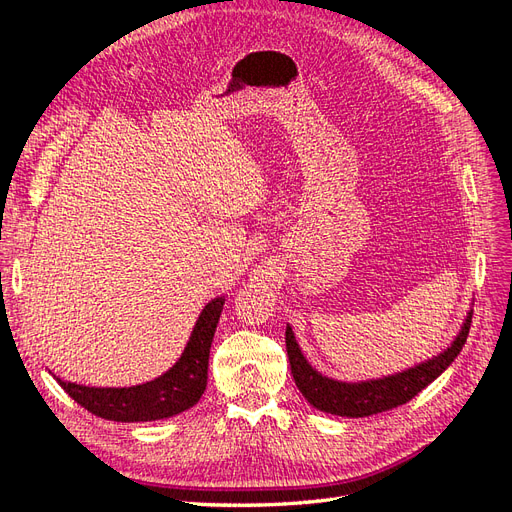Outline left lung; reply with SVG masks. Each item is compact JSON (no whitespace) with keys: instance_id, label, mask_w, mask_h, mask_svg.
I'll return each mask as SVG.
<instances>
[{"instance_id":"obj_1","label":"left lung","mask_w":512,"mask_h":512,"mask_svg":"<svg viewBox=\"0 0 512 512\" xmlns=\"http://www.w3.org/2000/svg\"><path fill=\"white\" fill-rule=\"evenodd\" d=\"M472 322V307L468 309L466 318L451 346L431 356L427 361L416 363L414 367L401 369L397 374L382 376V378H369V380H335L324 376L312 363L305 359V354L294 337L290 324H286V350L294 384L303 393V397L312 404L316 410L335 414V416H348V418H361L371 416L378 412L393 410L401 404H406L414 395L421 393L425 386L436 380L444 369H448L457 354L466 344Z\"/></svg>"}]
</instances>
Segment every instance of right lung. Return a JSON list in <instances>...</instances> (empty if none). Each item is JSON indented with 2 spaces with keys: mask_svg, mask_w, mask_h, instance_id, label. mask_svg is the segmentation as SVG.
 <instances>
[{
  "mask_svg": "<svg viewBox=\"0 0 512 512\" xmlns=\"http://www.w3.org/2000/svg\"><path fill=\"white\" fill-rule=\"evenodd\" d=\"M224 301L222 294L203 307L177 363L158 378L136 386H85L57 376L55 380L76 404L106 421L147 423L190 410L207 389L209 350Z\"/></svg>",
  "mask_w": 512,
  "mask_h": 512,
  "instance_id": "obj_1",
  "label": "right lung"
}]
</instances>
